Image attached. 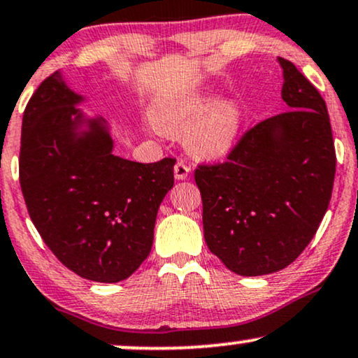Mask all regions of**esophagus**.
<instances>
[{"mask_svg": "<svg viewBox=\"0 0 358 358\" xmlns=\"http://www.w3.org/2000/svg\"><path fill=\"white\" fill-rule=\"evenodd\" d=\"M173 171H175V178L176 180H187L188 175H190L192 168L188 166L185 162H176Z\"/></svg>", "mask_w": 358, "mask_h": 358, "instance_id": "esophagus-1", "label": "esophagus"}]
</instances>
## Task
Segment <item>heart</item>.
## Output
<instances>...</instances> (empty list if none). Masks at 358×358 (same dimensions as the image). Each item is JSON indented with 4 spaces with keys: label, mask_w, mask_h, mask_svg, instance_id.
Returning <instances> with one entry per match:
<instances>
[{
    "label": "heart",
    "mask_w": 358,
    "mask_h": 358,
    "mask_svg": "<svg viewBox=\"0 0 358 358\" xmlns=\"http://www.w3.org/2000/svg\"><path fill=\"white\" fill-rule=\"evenodd\" d=\"M203 105L205 98L201 94L168 98L153 108V122L166 133H178L185 128V148L193 157H222L238 138L242 110L234 100H217L210 103L201 114Z\"/></svg>",
    "instance_id": "b5f03b06"
}]
</instances>
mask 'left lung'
<instances>
[{"mask_svg":"<svg viewBox=\"0 0 358 358\" xmlns=\"http://www.w3.org/2000/svg\"><path fill=\"white\" fill-rule=\"evenodd\" d=\"M278 63L290 110L250 128L227 162L195 170L205 242L243 277L295 262L317 234L334 188L337 157L324 98L294 63Z\"/></svg>","mask_w":358,"mask_h":358,"instance_id":"obj_1","label":"left lung"}]
</instances>
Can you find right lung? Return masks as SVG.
Segmentation results:
<instances>
[{
  "label": "right lung",
  "mask_w": 358,
  "mask_h": 358,
  "mask_svg": "<svg viewBox=\"0 0 358 358\" xmlns=\"http://www.w3.org/2000/svg\"><path fill=\"white\" fill-rule=\"evenodd\" d=\"M80 101L59 71L29 98L21 127V192L43 242L66 268L116 283L150 255L176 160L116 157L105 120H85Z\"/></svg>",
  "instance_id": "add662e5"
}]
</instances>
